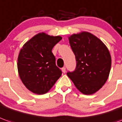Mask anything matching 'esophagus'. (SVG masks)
<instances>
[{"label":"esophagus","mask_w":122,"mask_h":122,"mask_svg":"<svg viewBox=\"0 0 122 122\" xmlns=\"http://www.w3.org/2000/svg\"><path fill=\"white\" fill-rule=\"evenodd\" d=\"M62 71H63V73H65L66 72V68L65 67H63L62 68Z\"/></svg>","instance_id":"34e87169"}]
</instances>
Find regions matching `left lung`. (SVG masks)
Returning <instances> with one entry per match:
<instances>
[{"instance_id":"8db88e82","label":"left lung","mask_w":122,"mask_h":122,"mask_svg":"<svg viewBox=\"0 0 122 122\" xmlns=\"http://www.w3.org/2000/svg\"><path fill=\"white\" fill-rule=\"evenodd\" d=\"M76 65L67 76L84 94H92L102 87L108 78L111 56L102 41L89 32L82 31L69 37Z\"/></svg>"}]
</instances>
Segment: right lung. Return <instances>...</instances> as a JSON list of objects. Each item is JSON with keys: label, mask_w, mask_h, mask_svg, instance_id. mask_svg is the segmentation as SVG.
<instances>
[{"label": "right lung", "mask_w": 122, "mask_h": 122, "mask_svg": "<svg viewBox=\"0 0 122 122\" xmlns=\"http://www.w3.org/2000/svg\"><path fill=\"white\" fill-rule=\"evenodd\" d=\"M62 39L39 33L23 46L18 57V71L29 91L43 94L52 88L62 72L56 66L52 49Z\"/></svg>", "instance_id": "obj_1"}]
</instances>
